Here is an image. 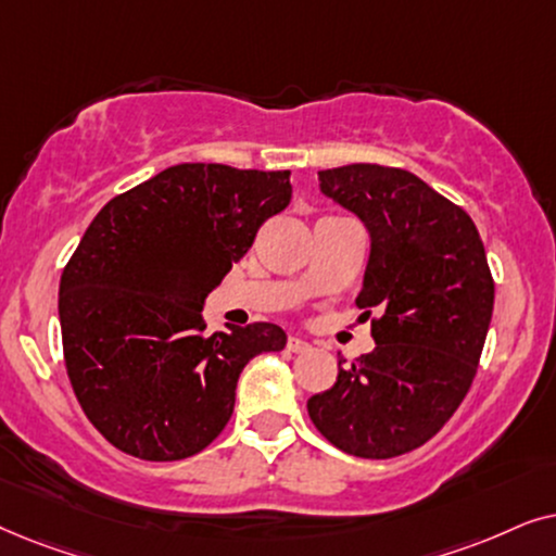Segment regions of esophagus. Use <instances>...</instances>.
Here are the masks:
<instances>
[{"mask_svg":"<svg viewBox=\"0 0 556 556\" xmlns=\"http://www.w3.org/2000/svg\"><path fill=\"white\" fill-rule=\"evenodd\" d=\"M287 348H290L292 353H307L309 343H307V340L298 338V336H290V340H287Z\"/></svg>","mask_w":556,"mask_h":556,"instance_id":"1","label":"esophagus"}]
</instances>
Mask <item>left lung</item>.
<instances>
[{"label": "left lung", "mask_w": 556, "mask_h": 556, "mask_svg": "<svg viewBox=\"0 0 556 556\" xmlns=\"http://www.w3.org/2000/svg\"><path fill=\"white\" fill-rule=\"evenodd\" d=\"M320 190L371 233L355 305L379 309L376 348L307 399L320 434L355 457L387 460L440 432L476 379L493 315L483 241L460 205L399 167L320 169Z\"/></svg>", "instance_id": "1"}]
</instances>
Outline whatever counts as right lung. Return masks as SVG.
Wrapping results in <instances>:
<instances>
[{"label": "right lung", "instance_id": "obj_1", "mask_svg": "<svg viewBox=\"0 0 556 556\" xmlns=\"http://www.w3.org/2000/svg\"><path fill=\"white\" fill-rule=\"evenodd\" d=\"M290 169L185 162L99 211L58 294L63 355L80 409L139 460L201 453L233 414L258 353L282 351L274 323L205 336L203 302L290 205Z\"/></svg>", "mask_w": 556, "mask_h": 556}]
</instances>
